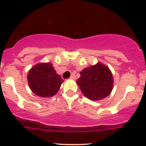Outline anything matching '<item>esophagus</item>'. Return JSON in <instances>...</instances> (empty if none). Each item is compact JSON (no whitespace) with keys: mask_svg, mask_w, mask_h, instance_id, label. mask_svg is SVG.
<instances>
[{"mask_svg":"<svg viewBox=\"0 0 146 146\" xmlns=\"http://www.w3.org/2000/svg\"><path fill=\"white\" fill-rule=\"evenodd\" d=\"M70 79H71V80H75V75L74 74H72L71 75V77H70Z\"/></svg>","mask_w":146,"mask_h":146,"instance_id":"1","label":"esophagus"}]
</instances>
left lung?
I'll list each match as a JSON object with an SVG mask.
<instances>
[{"mask_svg": "<svg viewBox=\"0 0 146 146\" xmlns=\"http://www.w3.org/2000/svg\"><path fill=\"white\" fill-rule=\"evenodd\" d=\"M76 82L84 95L94 101L108 97L113 88L111 71L101 62L84 68Z\"/></svg>", "mask_w": 146, "mask_h": 146, "instance_id": "1", "label": "left lung"}]
</instances>
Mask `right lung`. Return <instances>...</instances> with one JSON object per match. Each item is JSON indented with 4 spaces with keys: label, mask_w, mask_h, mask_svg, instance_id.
Segmentation results:
<instances>
[{
    "label": "right lung",
    "mask_w": 146,
    "mask_h": 146,
    "mask_svg": "<svg viewBox=\"0 0 146 146\" xmlns=\"http://www.w3.org/2000/svg\"><path fill=\"white\" fill-rule=\"evenodd\" d=\"M27 80L31 91L42 98H50L56 95L64 82L49 62L34 65L29 70Z\"/></svg>",
    "instance_id": "1"
}]
</instances>
